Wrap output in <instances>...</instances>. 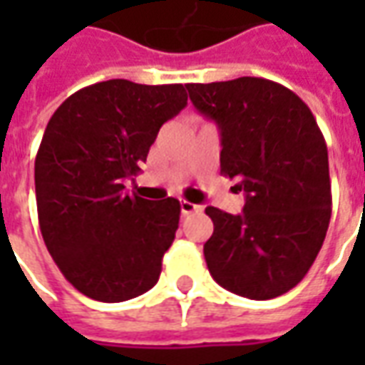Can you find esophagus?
I'll return each mask as SVG.
<instances>
[{"label": "esophagus", "instance_id": "34e87169", "mask_svg": "<svg viewBox=\"0 0 365 365\" xmlns=\"http://www.w3.org/2000/svg\"><path fill=\"white\" fill-rule=\"evenodd\" d=\"M180 209H182V215H191L201 211V205H195V203H190V201H182Z\"/></svg>", "mask_w": 365, "mask_h": 365}]
</instances>
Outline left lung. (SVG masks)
Instances as JSON below:
<instances>
[{
  "instance_id": "obj_1",
  "label": "left lung",
  "mask_w": 365,
  "mask_h": 365,
  "mask_svg": "<svg viewBox=\"0 0 365 365\" xmlns=\"http://www.w3.org/2000/svg\"><path fill=\"white\" fill-rule=\"evenodd\" d=\"M191 103L217 123L221 172L246 193L242 213L207 207V268L225 289L274 299L313 266L330 222L329 152L305 101L264 78L187 83Z\"/></svg>"
}]
</instances>
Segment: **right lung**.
I'll use <instances>...</instances> for the list:
<instances>
[{
  "mask_svg": "<svg viewBox=\"0 0 365 365\" xmlns=\"http://www.w3.org/2000/svg\"><path fill=\"white\" fill-rule=\"evenodd\" d=\"M187 105L182 83L107 80L54 111L35 160L44 245L76 289L120 303L152 289L180 222V201L127 195L160 127Z\"/></svg>",
  "mask_w": 365,
  "mask_h": 365,
  "instance_id": "obj_1",
  "label": "right lung"
}]
</instances>
